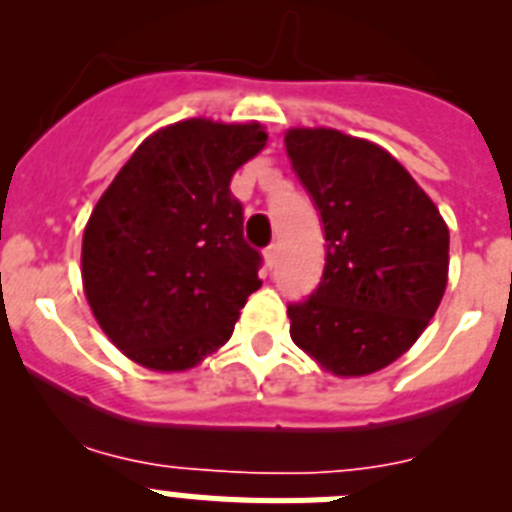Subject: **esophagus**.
I'll return each mask as SVG.
<instances>
[{
  "label": "esophagus",
  "instance_id": "34e87169",
  "mask_svg": "<svg viewBox=\"0 0 512 512\" xmlns=\"http://www.w3.org/2000/svg\"><path fill=\"white\" fill-rule=\"evenodd\" d=\"M277 253H279V246H277V243H271V246L264 251L266 266H274V264H277Z\"/></svg>",
  "mask_w": 512,
  "mask_h": 512
}]
</instances>
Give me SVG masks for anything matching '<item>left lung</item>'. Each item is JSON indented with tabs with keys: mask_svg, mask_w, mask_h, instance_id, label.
Listing matches in <instances>:
<instances>
[{
	"mask_svg": "<svg viewBox=\"0 0 512 512\" xmlns=\"http://www.w3.org/2000/svg\"><path fill=\"white\" fill-rule=\"evenodd\" d=\"M284 143L325 233L323 277L287 305L289 336L336 377L379 372L436 315L449 228L405 166L369 140L295 128Z\"/></svg>",
	"mask_w": 512,
	"mask_h": 512,
	"instance_id": "8db88e82",
	"label": "left lung"
}]
</instances>
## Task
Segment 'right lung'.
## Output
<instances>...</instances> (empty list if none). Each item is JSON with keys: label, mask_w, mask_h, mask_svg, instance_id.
<instances>
[{"label": "right lung", "mask_w": 512, "mask_h": 512, "mask_svg": "<svg viewBox=\"0 0 512 512\" xmlns=\"http://www.w3.org/2000/svg\"><path fill=\"white\" fill-rule=\"evenodd\" d=\"M264 146L259 122H174L99 197L81 279L99 328L135 364L184 372L233 336L261 287V253L243 238L230 179Z\"/></svg>", "instance_id": "1"}]
</instances>
